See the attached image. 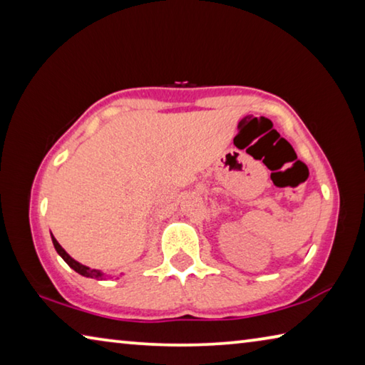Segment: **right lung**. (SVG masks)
Returning a JSON list of instances; mask_svg holds the SVG:
<instances>
[{
    "label": "right lung",
    "instance_id": "right-lung-1",
    "mask_svg": "<svg viewBox=\"0 0 365 365\" xmlns=\"http://www.w3.org/2000/svg\"><path fill=\"white\" fill-rule=\"evenodd\" d=\"M51 238H53V245H54V248H56L58 255L64 259V261L67 262V265H69L71 269L76 270L77 274H80V275H83V277H90V279H103V274H101L100 270H96V269H90V267H86V265L77 262L76 259H72L69 255H67V252L63 250V246H61V245L56 242V238H54L53 235H51Z\"/></svg>",
    "mask_w": 365,
    "mask_h": 365
}]
</instances>
